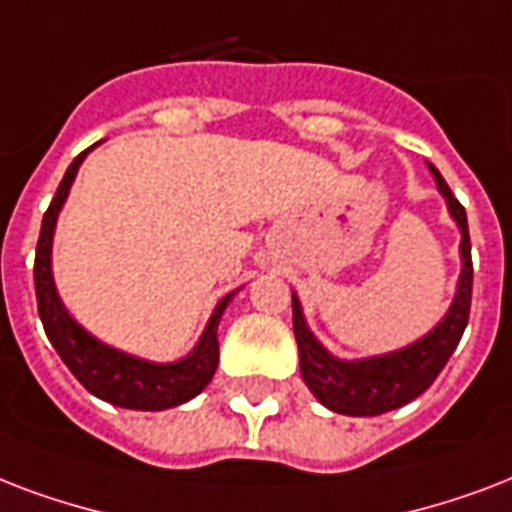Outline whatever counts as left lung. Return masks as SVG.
Wrapping results in <instances>:
<instances>
[{
  "mask_svg": "<svg viewBox=\"0 0 512 512\" xmlns=\"http://www.w3.org/2000/svg\"><path fill=\"white\" fill-rule=\"evenodd\" d=\"M430 173L435 176L438 192L446 197L451 219L457 221L459 232H462V243H459L462 272H459L457 293H454L449 312L430 334L403 350L387 352V355L339 360L307 328L301 304L293 293V334L299 344L301 379L310 387L312 395L336 414L379 417L384 411L411 403L435 382V376L449 363L451 352L457 350L459 339L465 334L467 318H470V299H473V259H470L467 213L457 197L451 194L449 184L443 181L438 168L430 165Z\"/></svg>",
  "mask_w": 512,
  "mask_h": 512,
  "instance_id": "obj_1",
  "label": "left lung"
}]
</instances>
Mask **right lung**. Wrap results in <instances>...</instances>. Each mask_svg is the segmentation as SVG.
I'll list each match as a JSON object with an SVG mask.
<instances>
[{
    "mask_svg": "<svg viewBox=\"0 0 512 512\" xmlns=\"http://www.w3.org/2000/svg\"><path fill=\"white\" fill-rule=\"evenodd\" d=\"M93 149V146H90ZM85 149L74 157V162L66 170L58 192H55L50 208L45 211L42 229H39L37 259H34V288H37V307L42 326H45L47 339L53 342L55 352L69 366V371L77 376L87 392L95 398L114 403L120 408H133V411H162V408L181 406L192 400L197 392L208 387V382L216 374L219 366V320L232 301L235 291L224 296L216 304L208 326L202 331L200 342L186 358L176 363H152L141 360L128 352L114 350L109 344L98 342L90 336L77 320L71 318L69 310L63 307L61 296L53 283V235L55 221L61 213L63 202L69 197V189L74 184L79 165L85 160Z\"/></svg>",
    "mask_w": 512,
    "mask_h": 512,
    "instance_id": "1",
    "label": "right lung"
}]
</instances>
